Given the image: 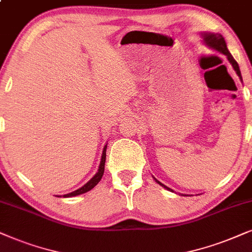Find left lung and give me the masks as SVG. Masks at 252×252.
Returning a JSON list of instances; mask_svg holds the SVG:
<instances>
[{"mask_svg": "<svg viewBox=\"0 0 252 252\" xmlns=\"http://www.w3.org/2000/svg\"><path fill=\"white\" fill-rule=\"evenodd\" d=\"M200 36H202L203 39V42L205 43L207 47H210L211 49H214L217 50V52H219L221 54H223V55L227 56L228 61L230 62V64L233 65L234 70H235L237 76L240 77V79L242 80V76H241V71H240V66L237 64V62L234 60L233 56H231V54L229 53V50L227 48V45H226V41H224L223 36L220 34V33H210V32H200ZM154 180H156L157 183H159L161 187H163L165 189L169 190V191H173L170 188L166 187L165 184H162L161 182H159L156 177H154Z\"/></svg>", "mask_w": 252, "mask_h": 252, "instance_id": "left-lung-1", "label": "left lung"}]
</instances>
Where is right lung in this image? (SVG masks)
Returning a JSON list of instances; mask_svg holds the SVG:
<instances>
[{"label":"right lung","mask_w":252,"mask_h":252,"mask_svg":"<svg viewBox=\"0 0 252 252\" xmlns=\"http://www.w3.org/2000/svg\"><path fill=\"white\" fill-rule=\"evenodd\" d=\"M106 150H107V144L103 147L102 150V156H101V160H100V165H99V169L98 172L94 176L92 177L91 180L89 181L86 184H84L82 188H79V189H77L73 191V192H70V193H66V194H63V197H73V196H78V194H82V193H85L87 191H90L91 189H93L96 184L100 182V180L102 179V175H103V172H105V162H106ZM61 197V196H59Z\"/></svg>","instance_id":"add662e5"}]
</instances>
